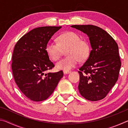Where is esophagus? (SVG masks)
<instances>
[{
    "mask_svg": "<svg viewBox=\"0 0 128 128\" xmlns=\"http://www.w3.org/2000/svg\"><path fill=\"white\" fill-rule=\"evenodd\" d=\"M63 72H64V74H68V73H70V71H69V70H64Z\"/></svg>",
    "mask_w": 128,
    "mask_h": 128,
    "instance_id": "obj_1",
    "label": "esophagus"
}]
</instances>
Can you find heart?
I'll return each instance as SVG.
<instances>
[{
	"label": "heart",
	"instance_id": "heart-1",
	"mask_svg": "<svg viewBox=\"0 0 128 128\" xmlns=\"http://www.w3.org/2000/svg\"><path fill=\"white\" fill-rule=\"evenodd\" d=\"M66 49L68 56L56 63L58 69L70 70L76 66L78 61H86L90 53L88 43L81 40L78 34L73 32H66L59 36L58 43L49 41L46 47L47 54L54 61L59 60Z\"/></svg>",
	"mask_w": 128,
	"mask_h": 128
}]
</instances>
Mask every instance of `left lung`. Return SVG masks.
<instances>
[{"label":"left lung","mask_w":128,"mask_h":128,"mask_svg":"<svg viewBox=\"0 0 128 128\" xmlns=\"http://www.w3.org/2000/svg\"><path fill=\"white\" fill-rule=\"evenodd\" d=\"M88 36L92 50L79 68L80 94L91 101L104 98L118 78L121 60L118 45L104 30L96 26L72 25Z\"/></svg>","instance_id":"1"}]
</instances>
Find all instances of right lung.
<instances>
[{
    "label": "right lung",
    "instance_id": "right-lung-1",
    "mask_svg": "<svg viewBox=\"0 0 128 128\" xmlns=\"http://www.w3.org/2000/svg\"><path fill=\"white\" fill-rule=\"evenodd\" d=\"M61 28H35L22 36L15 44L12 58L13 75L21 92L31 100L47 99L63 76L62 70L45 73L55 66L50 60L46 45Z\"/></svg>",
    "mask_w": 128,
    "mask_h": 128
}]
</instances>
